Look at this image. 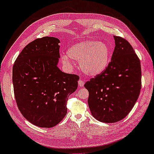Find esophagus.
<instances>
[{
	"instance_id": "34e87169",
	"label": "esophagus",
	"mask_w": 154,
	"mask_h": 154,
	"mask_svg": "<svg viewBox=\"0 0 154 154\" xmlns=\"http://www.w3.org/2000/svg\"><path fill=\"white\" fill-rule=\"evenodd\" d=\"M84 84H85V81L84 79H80L79 81H78V84H79V86L80 87H84Z\"/></svg>"
}]
</instances>
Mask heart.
I'll return each instance as SVG.
<instances>
[{
  "label": "heart",
  "instance_id": "obj_1",
  "mask_svg": "<svg viewBox=\"0 0 154 154\" xmlns=\"http://www.w3.org/2000/svg\"><path fill=\"white\" fill-rule=\"evenodd\" d=\"M111 50L108 44L97 40H86L72 45L67 51V55L62 56L66 64L71 61H79L82 71L89 77L101 75L108 66Z\"/></svg>",
  "mask_w": 154,
  "mask_h": 154
}]
</instances>
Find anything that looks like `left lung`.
I'll list each match as a JSON object with an SVG mask.
<instances>
[{"label": "left lung", "mask_w": 154, "mask_h": 154, "mask_svg": "<svg viewBox=\"0 0 154 154\" xmlns=\"http://www.w3.org/2000/svg\"><path fill=\"white\" fill-rule=\"evenodd\" d=\"M115 47L106 70L87 82L88 103L92 115L106 123H115L130 113L141 88V66L128 41L114 36Z\"/></svg>", "instance_id": "8db88e82"}]
</instances>
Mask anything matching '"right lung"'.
<instances>
[{"label": "right lung", "mask_w": 154, "mask_h": 154, "mask_svg": "<svg viewBox=\"0 0 154 154\" xmlns=\"http://www.w3.org/2000/svg\"><path fill=\"white\" fill-rule=\"evenodd\" d=\"M60 42L44 37L28 44L13 66L12 81L19 110L40 128L57 125L67 113L69 95L77 88L79 77L58 68Z\"/></svg>", "instance_id": "add662e5"}]
</instances>
